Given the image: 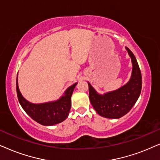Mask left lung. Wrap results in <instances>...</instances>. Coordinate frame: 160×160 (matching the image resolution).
<instances>
[{"instance_id":"obj_1","label":"left lung","mask_w":160,"mask_h":160,"mask_svg":"<svg viewBox=\"0 0 160 160\" xmlns=\"http://www.w3.org/2000/svg\"><path fill=\"white\" fill-rule=\"evenodd\" d=\"M132 62V72L129 81L118 90L99 95L88 82L89 99L93 108L101 116L119 118L132 109L139 97L142 88L141 72L135 56L126 48Z\"/></svg>"}]
</instances>
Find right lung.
<instances>
[{"mask_svg":"<svg viewBox=\"0 0 160 160\" xmlns=\"http://www.w3.org/2000/svg\"><path fill=\"white\" fill-rule=\"evenodd\" d=\"M77 83L68 88L64 96L55 102L43 104H32L21 94L17 79L16 88L19 102L25 112L32 119L44 126H52L62 122L68 117L71 108V97Z\"/></svg>","mask_w":160,"mask_h":160,"instance_id":"right-lung-1","label":"right lung"}]
</instances>
